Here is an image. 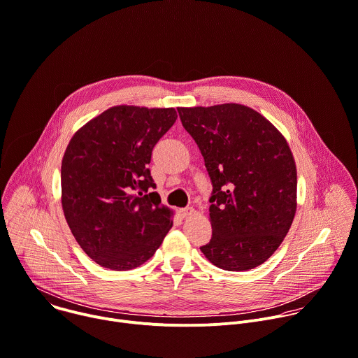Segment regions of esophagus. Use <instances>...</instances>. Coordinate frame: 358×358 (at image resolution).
I'll return each instance as SVG.
<instances>
[{
  "instance_id": "34e87169",
  "label": "esophagus",
  "mask_w": 358,
  "mask_h": 358,
  "mask_svg": "<svg viewBox=\"0 0 358 358\" xmlns=\"http://www.w3.org/2000/svg\"><path fill=\"white\" fill-rule=\"evenodd\" d=\"M193 213H194V208H193V207H185V208H179V214H180L183 218H186V217L192 215Z\"/></svg>"
}]
</instances>
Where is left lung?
Segmentation results:
<instances>
[{
    "mask_svg": "<svg viewBox=\"0 0 358 358\" xmlns=\"http://www.w3.org/2000/svg\"><path fill=\"white\" fill-rule=\"evenodd\" d=\"M178 112L213 185V236L201 252L228 271L260 266L284 241L296 210V168L288 143L266 117L243 105Z\"/></svg>",
    "mask_w": 358,
    "mask_h": 358,
    "instance_id": "8db88e82",
    "label": "left lung"
}]
</instances>
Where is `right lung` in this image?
<instances>
[{
    "instance_id": "1",
    "label": "right lung",
    "mask_w": 358,
    "mask_h": 358,
    "mask_svg": "<svg viewBox=\"0 0 358 358\" xmlns=\"http://www.w3.org/2000/svg\"><path fill=\"white\" fill-rule=\"evenodd\" d=\"M173 108L113 106L83 126L62 162V206L83 250L110 270L145 263L172 228L148 164Z\"/></svg>"
}]
</instances>
